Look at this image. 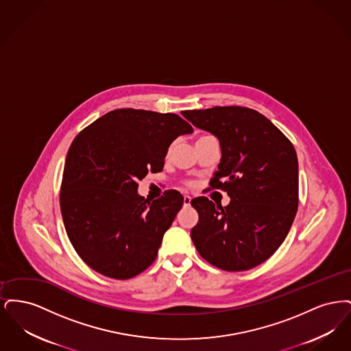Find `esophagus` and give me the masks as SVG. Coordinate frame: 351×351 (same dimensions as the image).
Returning a JSON list of instances; mask_svg holds the SVG:
<instances>
[{
	"instance_id": "esophagus-1",
	"label": "esophagus",
	"mask_w": 351,
	"mask_h": 351,
	"mask_svg": "<svg viewBox=\"0 0 351 351\" xmlns=\"http://www.w3.org/2000/svg\"><path fill=\"white\" fill-rule=\"evenodd\" d=\"M191 201H192V197H191V196H188V195H185V196H184V205H185V206L191 205Z\"/></svg>"
}]
</instances>
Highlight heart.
Returning a JSON list of instances; mask_svg holds the SVG:
<instances>
[{
	"instance_id": "heart-1",
	"label": "heart",
	"mask_w": 351,
	"mask_h": 351,
	"mask_svg": "<svg viewBox=\"0 0 351 351\" xmlns=\"http://www.w3.org/2000/svg\"><path fill=\"white\" fill-rule=\"evenodd\" d=\"M201 138H202V136H201Z\"/></svg>"
}]
</instances>
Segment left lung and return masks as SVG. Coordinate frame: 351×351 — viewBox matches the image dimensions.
I'll return each mask as SVG.
<instances>
[{"label":"left lung","instance_id":"1","mask_svg":"<svg viewBox=\"0 0 351 351\" xmlns=\"http://www.w3.org/2000/svg\"><path fill=\"white\" fill-rule=\"evenodd\" d=\"M217 136L212 188L228 192L225 208L201 196L191 201L199 222L191 238L201 256L225 271L255 267L280 247L299 206V163L293 145L268 118L242 106L182 113Z\"/></svg>","mask_w":351,"mask_h":351}]
</instances>
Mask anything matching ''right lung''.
Returning a JSON list of instances; mask_svg holds the SVG:
<instances>
[{
	"label": "right lung",
	"mask_w": 351,
	"mask_h": 351,
	"mask_svg": "<svg viewBox=\"0 0 351 351\" xmlns=\"http://www.w3.org/2000/svg\"><path fill=\"white\" fill-rule=\"evenodd\" d=\"M192 132L178 114L116 109L77 134L66 158L60 210L89 267L123 280L155 261L184 197L166 191L150 202L138 195V180L160 172L169 145Z\"/></svg>",
	"instance_id": "right-lung-1"
}]
</instances>
